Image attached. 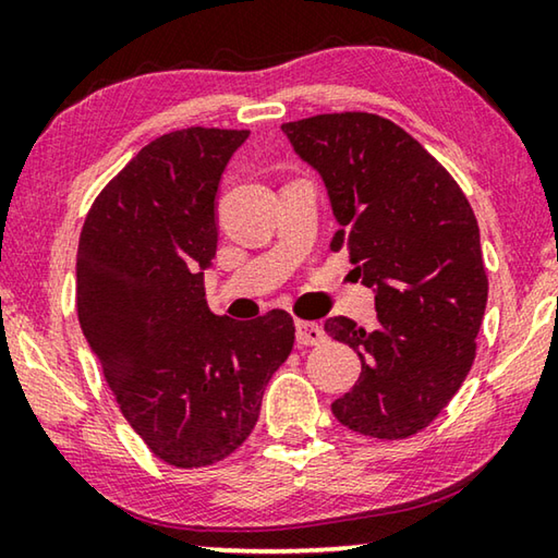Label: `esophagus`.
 <instances>
[{
  "mask_svg": "<svg viewBox=\"0 0 558 558\" xmlns=\"http://www.w3.org/2000/svg\"><path fill=\"white\" fill-rule=\"evenodd\" d=\"M298 329V344H305V347H313V344H323L325 342V329L315 325V323H300L295 325Z\"/></svg>",
  "mask_w": 558,
  "mask_h": 558,
  "instance_id": "obj_1",
  "label": "esophagus"
}]
</instances>
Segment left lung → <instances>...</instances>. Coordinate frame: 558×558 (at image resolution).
Returning <instances> with one entry per match:
<instances>
[{"instance_id": "8db88e82", "label": "left lung", "mask_w": 558, "mask_h": 558, "mask_svg": "<svg viewBox=\"0 0 558 558\" xmlns=\"http://www.w3.org/2000/svg\"><path fill=\"white\" fill-rule=\"evenodd\" d=\"M282 132L327 186L339 223L329 248H347L374 290L376 327L325 323L362 359L354 389L332 403L335 418L379 440L415 436L475 362L487 272L472 206L418 140L374 112H329Z\"/></svg>"}]
</instances>
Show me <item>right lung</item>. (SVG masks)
I'll use <instances>...</instances> for the list:
<instances>
[{"mask_svg":"<svg viewBox=\"0 0 558 558\" xmlns=\"http://www.w3.org/2000/svg\"><path fill=\"white\" fill-rule=\"evenodd\" d=\"M248 130L186 128L110 179L83 223L75 305L122 415L159 460L214 465L251 436L263 391L295 342L286 310L214 315L216 192Z\"/></svg>","mask_w":558,"mask_h":558,"instance_id":"right-lung-1","label":"right lung"}]
</instances>
